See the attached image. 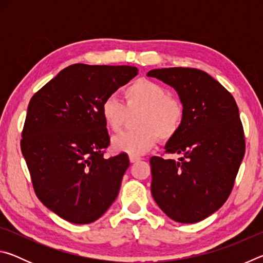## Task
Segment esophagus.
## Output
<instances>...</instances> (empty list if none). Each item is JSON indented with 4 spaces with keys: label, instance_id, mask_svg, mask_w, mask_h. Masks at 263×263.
Here are the masks:
<instances>
[{
    "label": "esophagus",
    "instance_id": "obj_1",
    "mask_svg": "<svg viewBox=\"0 0 263 263\" xmlns=\"http://www.w3.org/2000/svg\"><path fill=\"white\" fill-rule=\"evenodd\" d=\"M128 160H130L131 163H135V162L140 161L141 159L139 157H135V155H130V157H128Z\"/></svg>",
    "mask_w": 263,
    "mask_h": 263
}]
</instances>
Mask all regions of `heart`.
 I'll return each mask as SVG.
<instances>
[{"instance_id":"heart-1","label":"heart","mask_w":263,"mask_h":263,"mask_svg":"<svg viewBox=\"0 0 263 263\" xmlns=\"http://www.w3.org/2000/svg\"><path fill=\"white\" fill-rule=\"evenodd\" d=\"M124 100L123 103L111 96L101 105L103 121L114 132L122 131L128 115L139 112L135 121L137 130L124 132L111 141L116 152L138 157L154 147L158 136L169 140L179 132L184 117L183 105L159 83L137 80L124 89Z\"/></svg>"}]
</instances>
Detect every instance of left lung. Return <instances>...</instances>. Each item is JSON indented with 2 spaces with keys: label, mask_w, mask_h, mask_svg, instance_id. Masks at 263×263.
<instances>
[{
  "label": "left lung",
  "mask_w": 263,
  "mask_h": 263,
  "mask_svg": "<svg viewBox=\"0 0 263 263\" xmlns=\"http://www.w3.org/2000/svg\"><path fill=\"white\" fill-rule=\"evenodd\" d=\"M147 77L174 88L184 108L179 132L164 146L166 153L181 158L149 160L152 196L171 219L183 224L201 221L229 198L245 155L238 105L203 70L158 68Z\"/></svg>",
  "instance_id": "left-lung-1"
}]
</instances>
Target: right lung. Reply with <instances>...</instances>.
Segmentation results:
<instances>
[{
	"label": "right lung",
	"mask_w": 263,
	"mask_h": 263,
	"mask_svg": "<svg viewBox=\"0 0 263 263\" xmlns=\"http://www.w3.org/2000/svg\"><path fill=\"white\" fill-rule=\"evenodd\" d=\"M137 74L135 66L74 64L31 99L22 154L37 197L62 219L90 224L117 198L130 161L103 157L110 138L101 105Z\"/></svg>",
	"instance_id": "right-lung-1"
}]
</instances>
